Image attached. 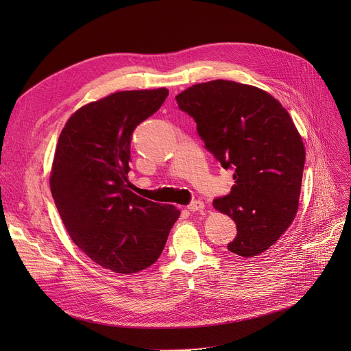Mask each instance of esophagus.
I'll use <instances>...</instances> for the list:
<instances>
[{
	"label": "esophagus",
	"mask_w": 351,
	"mask_h": 351,
	"mask_svg": "<svg viewBox=\"0 0 351 351\" xmlns=\"http://www.w3.org/2000/svg\"><path fill=\"white\" fill-rule=\"evenodd\" d=\"M204 209H205V204H204V202H200V200H195L188 206L189 212H199V210H204Z\"/></svg>",
	"instance_id": "esophagus-1"
}]
</instances>
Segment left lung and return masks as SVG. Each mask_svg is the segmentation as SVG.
I'll list each match as a JSON object with an SVG mask.
<instances>
[{
	"instance_id": "left-lung-1",
	"label": "left lung",
	"mask_w": 351,
	"mask_h": 351,
	"mask_svg": "<svg viewBox=\"0 0 351 351\" xmlns=\"http://www.w3.org/2000/svg\"><path fill=\"white\" fill-rule=\"evenodd\" d=\"M175 99L215 159L234 171L230 193L213 200L237 228L228 249L242 257L266 252L299 209L306 151L296 125L278 99L253 85L215 80Z\"/></svg>"
}]
</instances>
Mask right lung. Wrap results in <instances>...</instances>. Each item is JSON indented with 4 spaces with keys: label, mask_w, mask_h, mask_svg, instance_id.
Instances as JSON below:
<instances>
[{
    "label": "right lung",
    "mask_w": 351,
    "mask_h": 351,
    "mask_svg": "<svg viewBox=\"0 0 351 351\" xmlns=\"http://www.w3.org/2000/svg\"><path fill=\"white\" fill-rule=\"evenodd\" d=\"M168 94L119 90L89 102L71 115L55 147L49 188L62 223L92 262L115 273L154 265L180 216L128 189L134 129Z\"/></svg>",
    "instance_id": "obj_1"
}]
</instances>
